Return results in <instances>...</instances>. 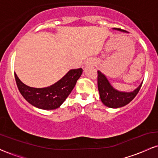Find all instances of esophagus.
Returning <instances> with one entry per match:
<instances>
[{
	"label": "esophagus",
	"instance_id": "obj_1",
	"mask_svg": "<svg viewBox=\"0 0 158 158\" xmlns=\"http://www.w3.org/2000/svg\"><path fill=\"white\" fill-rule=\"evenodd\" d=\"M86 64H91V62H89V61H87V63H86Z\"/></svg>",
	"mask_w": 158,
	"mask_h": 158
}]
</instances>
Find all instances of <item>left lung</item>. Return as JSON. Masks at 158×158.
<instances>
[{
	"label": "left lung",
	"mask_w": 158,
	"mask_h": 158,
	"mask_svg": "<svg viewBox=\"0 0 158 158\" xmlns=\"http://www.w3.org/2000/svg\"><path fill=\"white\" fill-rule=\"evenodd\" d=\"M121 30V29H117ZM97 84L101 101L105 106L109 108H120L128 104L135 98L140 90L141 84L137 89L130 93L119 92L110 85L109 81L101 72L97 71Z\"/></svg>",
	"instance_id": "8db88e82"
}]
</instances>
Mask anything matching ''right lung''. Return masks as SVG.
<instances>
[{
  "label": "right lung",
  "instance_id": "1",
  "mask_svg": "<svg viewBox=\"0 0 158 158\" xmlns=\"http://www.w3.org/2000/svg\"><path fill=\"white\" fill-rule=\"evenodd\" d=\"M82 70V68L70 70L59 81L44 88L27 86L21 82L15 73V78L20 93L27 102L41 109L52 110L59 108L71 93Z\"/></svg>",
  "mask_w": 158,
  "mask_h": 158
}]
</instances>
